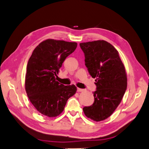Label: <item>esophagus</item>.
Returning a JSON list of instances; mask_svg holds the SVG:
<instances>
[{
    "instance_id": "esophagus-1",
    "label": "esophagus",
    "mask_w": 149,
    "mask_h": 149,
    "mask_svg": "<svg viewBox=\"0 0 149 149\" xmlns=\"http://www.w3.org/2000/svg\"><path fill=\"white\" fill-rule=\"evenodd\" d=\"M77 91H78V92H82V91H84V89H81V88H77Z\"/></svg>"
}]
</instances>
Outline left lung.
I'll return each instance as SVG.
<instances>
[{
	"label": "left lung",
	"mask_w": 149,
	"mask_h": 149,
	"mask_svg": "<svg viewBox=\"0 0 149 149\" xmlns=\"http://www.w3.org/2000/svg\"><path fill=\"white\" fill-rule=\"evenodd\" d=\"M84 53L85 65L96 78L94 101L83 108L85 115L96 121L110 116L120 104L127 87L123 63L112 45L104 40L80 43Z\"/></svg>",
	"instance_id": "obj_1"
}]
</instances>
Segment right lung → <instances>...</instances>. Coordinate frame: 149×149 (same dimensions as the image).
I'll list each match as a JSON object with an SVG mask.
<instances>
[{"label": "right lung", "mask_w": 149, "mask_h": 149, "mask_svg": "<svg viewBox=\"0 0 149 149\" xmlns=\"http://www.w3.org/2000/svg\"><path fill=\"white\" fill-rule=\"evenodd\" d=\"M75 42L48 39L34 49L27 65L25 89L37 111L48 117L62 113L67 101L74 95V85L64 86L55 76L67 57L77 48Z\"/></svg>", "instance_id": "obj_1"}]
</instances>
